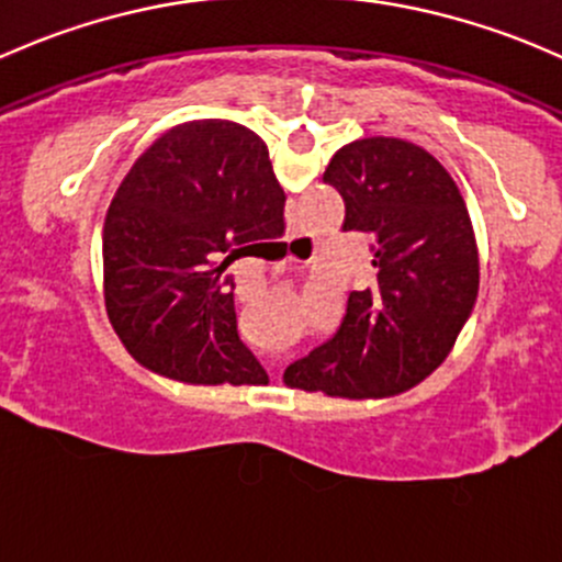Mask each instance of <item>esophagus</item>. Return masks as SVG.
<instances>
[{"instance_id": "1", "label": "esophagus", "mask_w": 562, "mask_h": 562, "mask_svg": "<svg viewBox=\"0 0 562 562\" xmlns=\"http://www.w3.org/2000/svg\"><path fill=\"white\" fill-rule=\"evenodd\" d=\"M306 336H310V328H306V326H291V328L285 330V341L291 347L299 345V341L306 339Z\"/></svg>"}]
</instances>
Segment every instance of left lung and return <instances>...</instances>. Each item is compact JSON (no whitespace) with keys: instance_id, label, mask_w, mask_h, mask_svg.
Segmentation results:
<instances>
[{"instance_id":"1","label":"left lung","mask_w":562,"mask_h":562,"mask_svg":"<svg viewBox=\"0 0 562 562\" xmlns=\"http://www.w3.org/2000/svg\"><path fill=\"white\" fill-rule=\"evenodd\" d=\"M323 180L345 199L341 232L358 236L371 282L350 293L317 382L330 398L395 412L474 315L480 261L469 210L434 158L404 139L352 142Z\"/></svg>"}]
</instances>
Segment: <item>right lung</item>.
Here are the masks:
<instances>
[{
    "label": "right lung",
    "mask_w": 562,
    "mask_h": 562,
    "mask_svg": "<svg viewBox=\"0 0 562 562\" xmlns=\"http://www.w3.org/2000/svg\"><path fill=\"white\" fill-rule=\"evenodd\" d=\"M282 210L266 153L239 167L180 150L169 134L156 142L104 226V304L128 356L188 387L266 385L236 326L232 263L282 236Z\"/></svg>",
    "instance_id": "1"
}]
</instances>
